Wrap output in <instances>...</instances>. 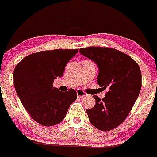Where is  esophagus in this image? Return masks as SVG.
<instances>
[{
    "label": "esophagus",
    "mask_w": 157,
    "mask_h": 157,
    "mask_svg": "<svg viewBox=\"0 0 157 157\" xmlns=\"http://www.w3.org/2000/svg\"><path fill=\"white\" fill-rule=\"evenodd\" d=\"M77 92V96H78V98H85V96L87 95V94L85 93L84 90H81V89H78L76 90Z\"/></svg>",
    "instance_id": "esophagus-1"
}]
</instances>
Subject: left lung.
I'll use <instances>...</instances> for the list:
<instances>
[{
  "label": "left lung",
  "instance_id": "8db88e82",
  "mask_svg": "<svg viewBox=\"0 0 157 157\" xmlns=\"http://www.w3.org/2000/svg\"><path fill=\"white\" fill-rule=\"evenodd\" d=\"M79 52L98 66V84L108 88L102 100L94 95L96 104L87 109L90 123L103 132L116 128L126 119L140 93V67L131 56L114 48L88 47Z\"/></svg>",
  "mask_w": 157,
  "mask_h": 157
}]
</instances>
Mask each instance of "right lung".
Masks as SVG:
<instances>
[{"mask_svg": "<svg viewBox=\"0 0 157 157\" xmlns=\"http://www.w3.org/2000/svg\"><path fill=\"white\" fill-rule=\"evenodd\" d=\"M78 49H56L34 53L16 66L13 83L17 95L31 117L44 126H53L63 120L77 93L70 88L59 91L53 87L61 77L67 63Z\"/></svg>", "mask_w": 157, "mask_h": 157, "instance_id": "right-lung-1", "label": "right lung"}]
</instances>
